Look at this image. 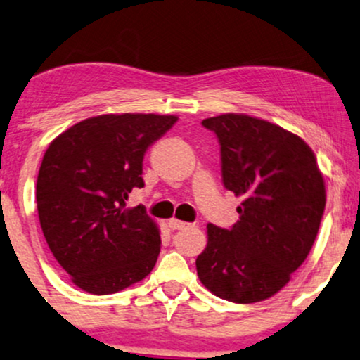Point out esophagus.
<instances>
[{"label":"esophagus","mask_w":360,"mask_h":360,"mask_svg":"<svg viewBox=\"0 0 360 360\" xmlns=\"http://www.w3.org/2000/svg\"><path fill=\"white\" fill-rule=\"evenodd\" d=\"M189 226H191L189 222H184V221H179V219H171L169 221V227H171V229H174V231L184 229V227H189Z\"/></svg>","instance_id":"34e87169"}]
</instances>
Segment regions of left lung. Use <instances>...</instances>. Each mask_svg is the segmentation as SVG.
<instances>
[{"mask_svg":"<svg viewBox=\"0 0 360 360\" xmlns=\"http://www.w3.org/2000/svg\"><path fill=\"white\" fill-rule=\"evenodd\" d=\"M202 126L219 141L222 184L243 202L231 229L207 224L198 276L229 302L264 301L311 252L326 207L324 179L312 149L281 126L234 112Z\"/></svg>","mask_w":360,"mask_h":360,"instance_id":"1","label":"left lung"}]
</instances>
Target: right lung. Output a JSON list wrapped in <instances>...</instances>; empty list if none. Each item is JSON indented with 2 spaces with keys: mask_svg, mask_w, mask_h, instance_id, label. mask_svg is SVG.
<instances>
[{
  "mask_svg": "<svg viewBox=\"0 0 360 360\" xmlns=\"http://www.w3.org/2000/svg\"><path fill=\"white\" fill-rule=\"evenodd\" d=\"M176 121L131 112L88 117L44 153L36 183L41 229L59 266L86 292H117L153 271L159 229L144 206L126 201L144 186L148 148Z\"/></svg>",
  "mask_w": 360,
  "mask_h": 360,
  "instance_id": "right-lung-1",
  "label": "right lung"
}]
</instances>
